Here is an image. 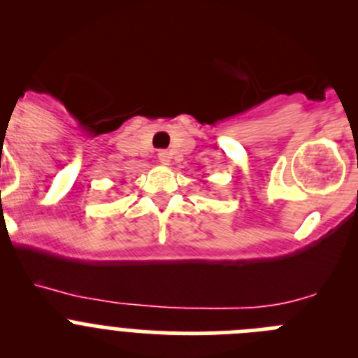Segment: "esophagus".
I'll list each match as a JSON object with an SVG mask.
<instances>
[{
	"label": "esophagus",
	"instance_id": "1",
	"mask_svg": "<svg viewBox=\"0 0 358 358\" xmlns=\"http://www.w3.org/2000/svg\"><path fill=\"white\" fill-rule=\"evenodd\" d=\"M157 159H159V163H161V164H169V163H170V159H172V157H170V152L161 150L159 154H157Z\"/></svg>",
	"mask_w": 358,
	"mask_h": 358
}]
</instances>
